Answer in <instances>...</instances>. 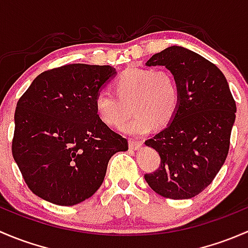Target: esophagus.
<instances>
[{
  "label": "esophagus",
  "mask_w": 248,
  "mask_h": 248,
  "mask_svg": "<svg viewBox=\"0 0 248 248\" xmlns=\"http://www.w3.org/2000/svg\"><path fill=\"white\" fill-rule=\"evenodd\" d=\"M128 145H129V149H131V150H138L139 147L142 145V141H141V140L129 139L128 140Z\"/></svg>",
  "instance_id": "34e87169"
}]
</instances>
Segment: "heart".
I'll return each instance as SVG.
<instances>
[{
	"instance_id": "1",
	"label": "heart",
	"mask_w": 248,
	"mask_h": 248,
	"mask_svg": "<svg viewBox=\"0 0 248 248\" xmlns=\"http://www.w3.org/2000/svg\"><path fill=\"white\" fill-rule=\"evenodd\" d=\"M115 94L98 92L94 97V111L102 122L119 128L136 112L124 127L129 134H144L154 124L164 126L176 114L180 91L175 78L166 69L129 68L112 82Z\"/></svg>"
}]
</instances>
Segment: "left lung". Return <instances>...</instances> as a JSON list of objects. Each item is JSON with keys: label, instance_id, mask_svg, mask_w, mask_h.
<instances>
[{"label": "left lung", "instance_id": "1", "mask_svg": "<svg viewBox=\"0 0 248 248\" xmlns=\"http://www.w3.org/2000/svg\"><path fill=\"white\" fill-rule=\"evenodd\" d=\"M146 64L171 72L180 102L170 124L145 141L161 162L144 177L164 198H193L211 184L228 156L236 104L223 73L197 52L169 46Z\"/></svg>", "mask_w": 248, "mask_h": 248}]
</instances>
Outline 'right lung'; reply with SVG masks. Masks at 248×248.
Segmentation results:
<instances>
[{
  "mask_svg": "<svg viewBox=\"0 0 248 248\" xmlns=\"http://www.w3.org/2000/svg\"><path fill=\"white\" fill-rule=\"evenodd\" d=\"M115 73L64 64L39 74L19 98L12 154L36 196L61 206L81 202L101 187L112 155L128 150L94 111V97Z\"/></svg>",
  "mask_w": 248,
  "mask_h": 248,
  "instance_id": "right-lung-1",
  "label": "right lung"
}]
</instances>
